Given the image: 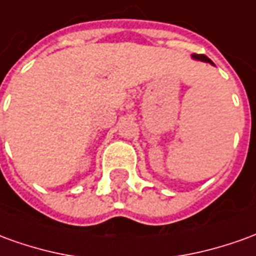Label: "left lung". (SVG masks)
I'll use <instances>...</instances> for the list:
<instances>
[{
    "label": "left lung",
    "instance_id": "left-lung-1",
    "mask_svg": "<svg viewBox=\"0 0 256 256\" xmlns=\"http://www.w3.org/2000/svg\"><path fill=\"white\" fill-rule=\"evenodd\" d=\"M193 58H198V60H202V62H207V63L212 64V66H214V63H212V62H211V60H210V58L206 56V54H196V53H194V54H193Z\"/></svg>",
    "mask_w": 256,
    "mask_h": 256
}]
</instances>
